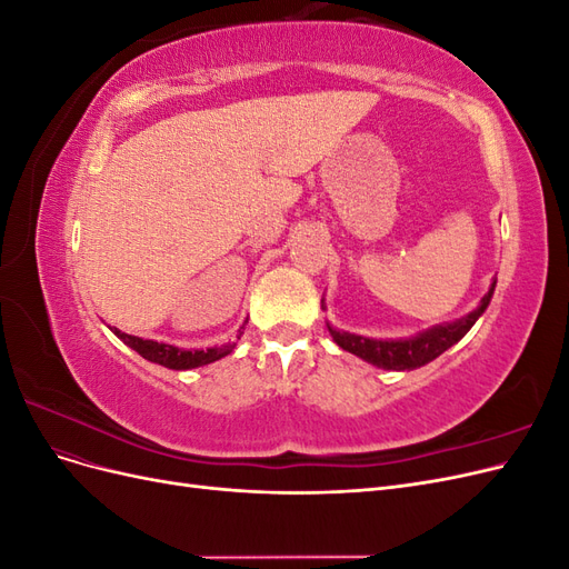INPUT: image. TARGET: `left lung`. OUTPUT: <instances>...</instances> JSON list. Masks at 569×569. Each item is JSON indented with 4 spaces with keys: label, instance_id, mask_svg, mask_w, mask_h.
<instances>
[{
    "label": "left lung",
    "instance_id": "left-lung-1",
    "mask_svg": "<svg viewBox=\"0 0 569 569\" xmlns=\"http://www.w3.org/2000/svg\"><path fill=\"white\" fill-rule=\"evenodd\" d=\"M493 289H496V280L491 282L485 299H481V303L472 313L453 322L429 327V330L408 339H370V337H360L351 332H339L330 322H327V330H330L332 339L343 351L363 358L377 368L416 370L420 366H427L429 360H435L437 356H441L446 349H451L456 341H460L470 332V327L477 322V318L487 311V306L493 297ZM322 311H325V299H322Z\"/></svg>",
    "mask_w": 569,
    "mask_h": 569
}]
</instances>
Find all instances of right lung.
Returning <instances> with one entry per match:
<instances>
[{
    "label": "right lung",
    "mask_w": 569,
    "mask_h": 569,
    "mask_svg": "<svg viewBox=\"0 0 569 569\" xmlns=\"http://www.w3.org/2000/svg\"><path fill=\"white\" fill-rule=\"evenodd\" d=\"M111 330L118 339H123L132 351H137L147 360H151V363H159V366L170 368V370H192V368L209 366V363H213V360H220L222 356L232 353V349H234V341H232V343H226V347H213V349H206V351H184V349H178V347H170V343L126 335V332H120L118 327H111ZM242 335H244V325L239 327L237 339Z\"/></svg>",
    "instance_id": "add662e5"
}]
</instances>
